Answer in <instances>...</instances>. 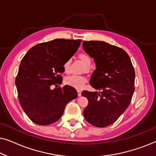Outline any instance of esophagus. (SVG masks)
Masks as SVG:
<instances>
[{
  "label": "esophagus",
  "mask_w": 156,
  "mask_h": 156,
  "mask_svg": "<svg viewBox=\"0 0 156 156\" xmlns=\"http://www.w3.org/2000/svg\"><path fill=\"white\" fill-rule=\"evenodd\" d=\"M77 94L79 97H80V96L82 95V91H81L80 90H77Z\"/></svg>",
  "instance_id": "1"
}]
</instances>
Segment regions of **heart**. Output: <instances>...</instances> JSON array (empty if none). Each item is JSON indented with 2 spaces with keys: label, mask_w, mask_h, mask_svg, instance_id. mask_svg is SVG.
<instances>
[{
  "label": "heart",
  "mask_w": 156,
  "mask_h": 156,
  "mask_svg": "<svg viewBox=\"0 0 156 156\" xmlns=\"http://www.w3.org/2000/svg\"><path fill=\"white\" fill-rule=\"evenodd\" d=\"M79 57H80V59L82 61V62L84 64L86 67H89V66H90L91 61L90 57H89V55L84 54V53H82V54L79 55ZM69 59H67V60L65 61V63L63 64V69L65 70V72H69ZM87 81V80L85 76L80 75H71L67 76V77L65 79L66 84L77 89H82L83 87H84V84H86Z\"/></svg>",
  "instance_id": "1"
}]
</instances>
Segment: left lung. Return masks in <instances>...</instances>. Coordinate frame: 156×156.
Returning <instances> with one entry per match:
<instances>
[{"instance_id": "8db88e82", "label": "left lung", "mask_w": 156, "mask_h": 156, "mask_svg": "<svg viewBox=\"0 0 156 156\" xmlns=\"http://www.w3.org/2000/svg\"><path fill=\"white\" fill-rule=\"evenodd\" d=\"M83 49L94 58L96 69L89 84L99 91H83L88 99L83 114L87 122L103 128L114 123L131 103L135 71L125 50L103 41H84Z\"/></svg>"}]
</instances>
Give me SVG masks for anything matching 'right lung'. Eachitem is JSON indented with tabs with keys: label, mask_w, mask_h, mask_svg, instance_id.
Returning a JSON list of instances; mask_svg holds the SVG:
<instances>
[{
	"label": "right lung",
	"mask_w": 156,
	"mask_h": 156,
	"mask_svg": "<svg viewBox=\"0 0 156 156\" xmlns=\"http://www.w3.org/2000/svg\"><path fill=\"white\" fill-rule=\"evenodd\" d=\"M82 40L55 39L30 49L16 79L18 99L29 119L36 124L58 121L67 104L77 97L74 87L62 83L63 64L77 51ZM52 86L55 88L52 90Z\"/></svg>",
	"instance_id": "right-lung-1"
}]
</instances>
